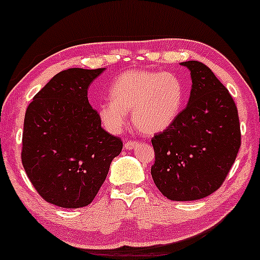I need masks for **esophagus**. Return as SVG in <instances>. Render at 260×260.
<instances>
[{"label": "esophagus", "mask_w": 260, "mask_h": 260, "mask_svg": "<svg viewBox=\"0 0 260 260\" xmlns=\"http://www.w3.org/2000/svg\"><path fill=\"white\" fill-rule=\"evenodd\" d=\"M138 145H139V143H136V141H126V143H125V148H126L127 150L135 149Z\"/></svg>", "instance_id": "esophagus-1"}]
</instances>
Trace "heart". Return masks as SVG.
Returning <instances> with one entry per match:
<instances>
[{
    "mask_svg": "<svg viewBox=\"0 0 260 260\" xmlns=\"http://www.w3.org/2000/svg\"><path fill=\"white\" fill-rule=\"evenodd\" d=\"M185 87L173 72L129 70L115 79L110 101L98 108L101 124L110 133H120L133 111V124L143 135L152 136L168 130L183 109Z\"/></svg>",
    "mask_w": 260,
    "mask_h": 260,
    "instance_id": "b5f03b06",
    "label": "heart"
}]
</instances>
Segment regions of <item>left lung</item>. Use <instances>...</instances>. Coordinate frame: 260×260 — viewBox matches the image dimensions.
Returning a JSON list of instances; mask_svg holds the SVG:
<instances>
[{
    "mask_svg": "<svg viewBox=\"0 0 260 260\" xmlns=\"http://www.w3.org/2000/svg\"><path fill=\"white\" fill-rule=\"evenodd\" d=\"M180 65L190 71V98L169 129L152 138L151 176L168 199L190 202L225 180L240 148V125L232 95L213 71L199 61Z\"/></svg>",
    "mask_w": 260,
    "mask_h": 260,
    "instance_id": "left-lung-1",
    "label": "left lung"
}]
</instances>
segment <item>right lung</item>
I'll return each instance as SVG.
<instances>
[{"label":"right lung","instance_id":"1","mask_svg":"<svg viewBox=\"0 0 260 260\" xmlns=\"http://www.w3.org/2000/svg\"><path fill=\"white\" fill-rule=\"evenodd\" d=\"M105 69L58 72L28 105L22 134V165L40 195L66 209L89 205L108 176L122 141L101 127L87 99Z\"/></svg>","mask_w":260,"mask_h":260}]
</instances>
